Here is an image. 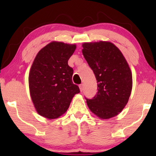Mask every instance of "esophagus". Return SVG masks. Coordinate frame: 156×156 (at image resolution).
Returning <instances> with one entry per match:
<instances>
[{
	"label": "esophagus",
	"instance_id": "34e87169",
	"mask_svg": "<svg viewBox=\"0 0 156 156\" xmlns=\"http://www.w3.org/2000/svg\"><path fill=\"white\" fill-rule=\"evenodd\" d=\"M80 91H83V90H84V84H80Z\"/></svg>",
	"mask_w": 156,
	"mask_h": 156
}]
</instances>
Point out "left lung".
<instances>
[{
  "instance_id": "1",
  "label": "left lung",
  "mask_w": 156,
  "mask_h": 156,
  "mask_svg": "<svg viewBox=\"0 0 156 156\" xmlns=\"http://www.w3.org/2000/svg\"><path fill=\"white\" fill-rule=\"evenodd\" d=\"M82 53L97 81L98 91L87 99L91 112L102 119L118 115L129 101L132 74L119 48L109 42H85Z\"/></svg>"
}]
</instances>
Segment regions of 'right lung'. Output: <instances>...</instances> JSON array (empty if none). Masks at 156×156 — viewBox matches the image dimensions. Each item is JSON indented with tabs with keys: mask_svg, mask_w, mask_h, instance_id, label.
Instances as JSON below:
<instances>
[{
	"mask_svg": "<svg viewBox=\"0 0 156 156\" xmlns=\"http://www.w3.org/2000/svg\"><path fill=\"white\" fill-rule=\"evenodd\" d=\"M75 44L52 42L36 55L29 73L32 101L40 116L57 119L67 112L72 98L80 93L72 77L73 69L68 60Z\"/></svg>",
	"mask_w": 156,
	"mask_h": 156,
	"instance_id": "1",
	"label": "right lung"
}]
</instances>
